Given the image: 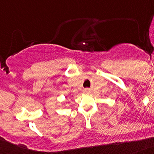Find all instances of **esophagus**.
I'll use <instances>...</instances> for the list:
<instances>
[{
  "label": "esophagus",
  "mask_w": 154,
  "mask_h": 154,
  "mask_svg": "<svg viewBox=\"0 0 154 154\" xmlns=\"http://www.w3.org/2000/svg\"><path fill=\"white\" fill-rule=\"evenodd\" d=\"M88 92V89H84V92Z\"/></svg>",
  "instance_id": "34e87169"
}]
</instances>
